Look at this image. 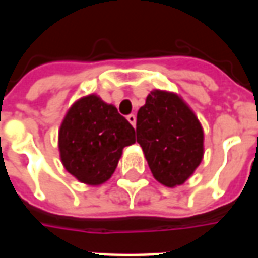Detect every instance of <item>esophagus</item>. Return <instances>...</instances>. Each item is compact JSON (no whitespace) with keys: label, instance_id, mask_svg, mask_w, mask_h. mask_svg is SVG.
<instances>
[{"label":"esophagus","instance_id":"1","mask_svg":"<svg viewBox=\"0 0 258 258\" xmlns=\"http://www.w3.org/2000/svg\"><path fill=\"white\" fill-rule=\"evenodd\" d=\"M127 120L131 123L133 127H135V123H137V116H135V114H128V116H127Z\"/></svg>","mask_w":258,"mask_h":258}]
</instances>
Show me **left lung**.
I'll return each instance as SVG.
<instances>
[{
  "mask_svg": "<svg viewBox=\"0 0 258 258\" xmlns=\"http://www.w3.org/2000/svg\"><path fill=\"white\" fill-rule=\"evenodd\" d=\"M203 128L182 98L153 90L137 114V142L153 177L168 188L182 185L203 159Z\"/></svg>",
  "mask_w": 258,
  "mask_h": 258,
  "instance_id": "obj_1",
  "label": "left lung"
}]
</instances>
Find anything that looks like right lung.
Here are the masks:
<instances>
[{
    "label": "right lung",
    "instance_id": "obj_1",
    "mask_svg": "<svg viewBox=\"0 0 258 258\" xmlns=\"http://www.w3.org/2000/svg\"><path fill=\"white\" fill-rule=\"evenodd\" d=\"M134 142L133 125L116 107L95 94L74 102L59 128L62 164L87 185L106 182L117 167L124 148Z\"/></svg>",
    "mask_w": 258,
    "mask_h": 258
}]
</instances>
